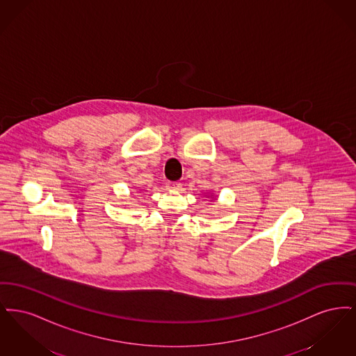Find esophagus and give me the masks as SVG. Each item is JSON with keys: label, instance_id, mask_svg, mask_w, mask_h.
Here are the masks:
<instances>
[{"label": "esophagus", "instance_id": "esophagus-1", "mask_svg": "<svg viewBox=\"0 0 356 356\" xmlns=\"http://www.w3.org/2000/svg\"><path fill=\"white\" fill-rule=\"evenodd\" d=\"M165 186H167V188L170 189V191H177V189H180L181 184H180L179 181H168Z\"/></svg>", "mask_w": 356, "mask_h": 356}]
</instances>
